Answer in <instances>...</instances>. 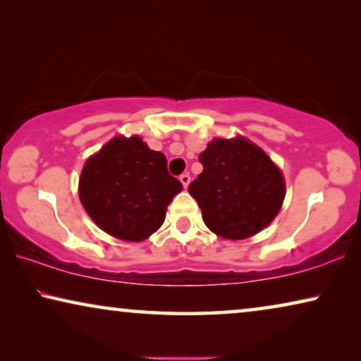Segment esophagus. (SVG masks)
Instances as JSON below:
<instances>
[{"label":"esophagus","instance_id":"34e87169","mask_svg":"<svg viewBox=\"0 0 361 361\" xmlns=\"http://www.w3.org/2000/svg\"><path fill=\"white\" fill-rule=\"evenodd\" d=\"M179 180L182 182V185L187 187V185L190 184V176L187 174V172H184V174H180V176H179Z\"/></svg>","mask_w":361,"mask_h":361}]
</instances>
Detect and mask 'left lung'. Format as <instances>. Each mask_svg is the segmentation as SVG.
<instances>
[{"label":"left lung","mask_w":361,"mask_h":361,"mask_svg":"<svg viewBox=\"0 0 361 361\" xmlns=\"http://www.w3.org/2000/svg\"><path fill=\"white\" fill-rule=\"evenodd\" d=\"M202 174L189 192L205 225L219 236L243 240L268 226L283 205L281 171L253 142L214 140L199 156Z\"/></svg>","instance_id":"8db88e82"}]
</instances>
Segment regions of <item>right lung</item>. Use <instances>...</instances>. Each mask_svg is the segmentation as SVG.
<instances>
[{
    "mask_svg": "<svg viewBox=\"0 0 361 361\" xmlns=\"http://www.w3.org/2000/svg\"><path fill=\"white\" fill-rule=\"evenodd\" d=\"M182 184L167 171L166 156L141 137H115L82 171V205L106 233L142 241L162 225Z\"/></svg>",
    "mask_w": 361,
    "mask_h": 361,
    "instance_id": "obj_1",
    "label": "right lung"
}]
</instances>
